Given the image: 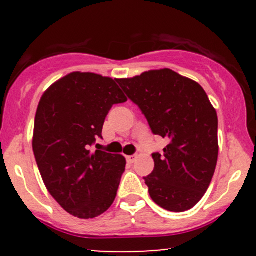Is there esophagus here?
<instances>
[{
	"mask_svg": "<svg viewBox=\"0 0 256 256\" xmlns=\"http://www.w3.org/2000/svg\"><path fill=\"white\" fill-rule=\"evenodd\" d=\"M136 160H137V155H128V156H126V161H128V164H134Z\"/></svg>",
	"mask_w": 256,
	"mask_h": 256,
	"instance_id": "obj_1",
	"label": "esophagus"
}]
</instances>
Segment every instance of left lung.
Listing matches in <instances>:
<instances>
[{
  "label": "left lung",
  "instance_id": "8db88e82",
  "mask_svg": "<svg viewBox=\"0 0 256 256\" xmlns=\"http://www.w3.org/2000/svg\"><path fill=\"white\" fill-rule=\"evenodd\" d=\"M116 82L152 134L168 140L162 154H152L154 171L143 178L152 200L170 212L192 210L207 192L218 161V116L207 94L168 68Z\"/></svg>",
  "mask_w": 256,
  "mask_h": 256
}]
</instances>
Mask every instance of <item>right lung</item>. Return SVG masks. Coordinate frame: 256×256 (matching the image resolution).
Here are the masks:
<instances>
[{
  "instance_id": "add662e5",
  "label": "right lung",
  "mask_w": 256,
  "mask_h": 256,
  "mask_svg": "<svg viewBox=\"0 0 256 256\" xmlns=\"http://www.w3.org/2000/svg\"><path fill=\"white\" fill-rule=\"evenodd\" d=\"M126 100L116 79L73 72L38 104L32 142L38 170L52 198L77 218H96L116 200L125 158L91 146L113 104Z\"/></svg>"
}]
</instances>
